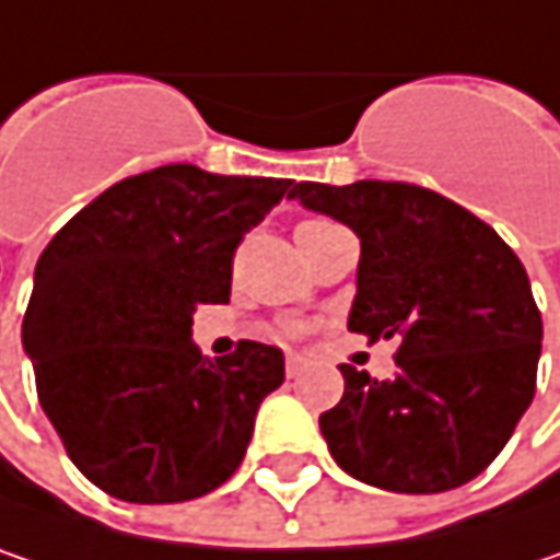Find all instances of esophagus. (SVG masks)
Segmentation results:
<instances>
[{"label":"esophagus","instance_id":"1","mask_svg":"<svg viewBox=\"0 0 560 560\" xmlns=\"http://www.w3.org/2000/svg\"><path fill=\"white\" fill-rule=\"evenodd\" d=\"M302 366H305V360H302L300 353H287V376H290V380L300 376Z\"/></svg>","mask_w":560,"mask_h":560}]
</instances>
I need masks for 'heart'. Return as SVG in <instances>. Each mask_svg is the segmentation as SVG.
<instances>
[{"mask_svg": "<svg viewBox=\"0 0 560 560\" xmlns=\"http://www.w3.org/2000/svg\"><path fill=\"white\" fill-rule=\"evenodd\" d=\"M328 225H335V222H331V220H318V217H315V220L300 222L296 235H305V232H318V229H328ZM287 331H290V335H296L300 328H296V325H287Z\"/></svg>", "mask_w": 560, "mask_h": 560, "instance_id": "1", "label": "heart"}]
</instances>
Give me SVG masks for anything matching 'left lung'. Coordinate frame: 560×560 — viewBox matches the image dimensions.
Returning a JSON list of instances; mask_svg holds the SVG:
<instances>
[{"instance_id":"left-lung-1","label":"left lung","mask_w":560,"mask_h":560,"mask_svg":"<svg viewBox=\"0 0 560 560\" xmlns=\"http://www.w3.org/2000/svg\"><path fill=\"white\" fill-rule=\"evenodd\" d=\"M290 200L360 238L347 328L398 340L392 380L340 366L318 418L347 475L395 494H440L481 475L533 405L541 315L526 267L465 207L405 180H300Z\"/></svg>"}]
</instances>
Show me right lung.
<instances>
[{"label": "right lung", "mask_w": 560, "mask_h": 560, "mask_svg": "<svg viewBox=\"0 0 560 560\" xmlns=\"http://www.w3.org/2000/svg\"><path fill=\"white\" fill-rule=\"evenodd\" d=\"M287 178L162 165L117 180L34 267L21 343L75 468L127 503H180L235 475L283 353L242 340L203 357L197 305L229 302L232 258Z\"/></svg>", "instance_id": "add662e5"}]
</instances>
